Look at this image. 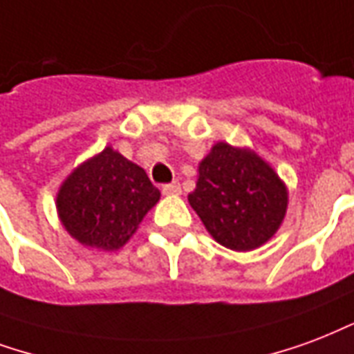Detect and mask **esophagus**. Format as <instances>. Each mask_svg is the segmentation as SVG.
I'll return each mask as SVG.
<instances>
[{"label": "esophagus", "mask_w": 354, "mask_h": 354, "mask_svg": "<svg viewBox=\"0 0 354 354\" xmlns=\"http://www.w3.org/2000/svg\"><path fill=\"white\" fill-rule=\"evenodd\" d=\"M182 193V187H180V184L178 182H172V184H167L163 185V195H180Z\"/></svg>", "instance_id": "34e87169"}]
</instances>
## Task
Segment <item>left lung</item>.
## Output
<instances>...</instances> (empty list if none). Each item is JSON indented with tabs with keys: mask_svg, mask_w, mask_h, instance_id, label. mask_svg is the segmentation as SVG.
<instances>
[{
	"mask_svg": "<svg viewBox=\"0 0 354 354\" xmlns=\"http://www.w3.org/2000/svg\"><path fill=\"white\" fill-rule=\"evenodd\" d=\"M187 201L217 243L251 251L279 230L289 189L255 150L216 142L198 163L197 187Z\"/></svg>",
	"mask_w": 354,
	"mask_h": 354,
	"instance_id": "left-lung-1",
	"label": "left lung"
}]
</instances>
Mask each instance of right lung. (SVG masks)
Segmentation results:
<instances>
[{"mask_svg":"<svg viewBox=\"0 0 354 354\" xmlns=\"http://www.w3.org/2000/svg\"><path fill=\"white\" fill-rule=\"evenodd\" d=\"M159 197L142 167L106 146L65 178L56 210L62 227L84 248L118 251Z\"/></svg>","mask_w":354,"mask_h":354,"instance_id":"right-lung-1","label":"right lung"}]
</instances>
